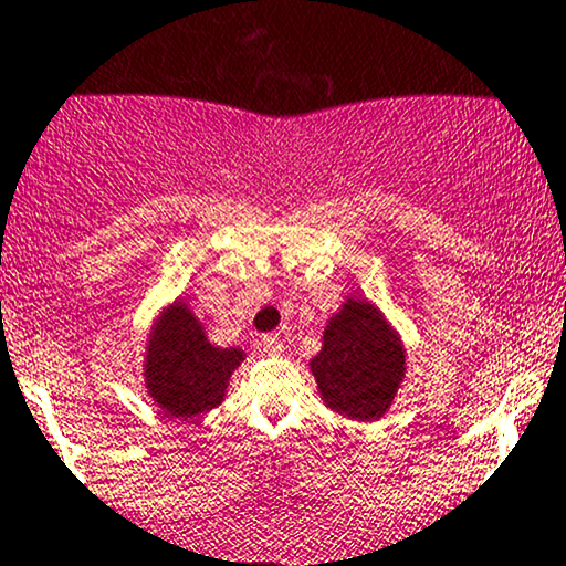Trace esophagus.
<instances>
[{
    "label": "esophagus",
    "instance_id": "esophagus-1",
    "mask_svg": "<svg viewBox=\"0 0 566 566\" xmlns=\"http://www.w3.org/2000/svg\"><path fill=\"white\" fill-rule=\"evenodd\" d=\"M261 345L269 355H279V353H282V336H279V334H263Z\"/></svg>",
    "mask_w": 566,
    "mask_h": 566
}]
</instances>
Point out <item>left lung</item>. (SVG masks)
I'll use <instances>...</instances> for the list:
<instances>
[{
    "label": "left lung",
    "instance_id": "1",
    "mask_svg": "<svg viewBox=\"0 0 566 566\" xmlns=\"http://www.w3.org/2000/svg\"><path fill=\"white\" fill-rule=\"evenodd\" d=\"M311 370L326 407L349 420H378L405 378L402 339L374 303L347 297L328 318Z\"/></svg>",
    "mask_w": 566,
    "mask_h": 566
}]
</instances>
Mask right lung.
I'll list each match as a JSON object with an SVG mask.
<instances>
[{
  "instance_id": "right-lung-1",
  "label": "right lung",
  "mask_w": 566,
  "mask_h": 566,
  "mask_svg": "<svg viewBox=\"0 0 566 566\" xmlns=\"http://www.w3.org/2000/svg\"><path fill=\"white\" fill-rule=\"evenodd\" d=\"M242 360L240 347H213L196 313L177 300L148 336L143 366L148 397L171 418H196L221 405Z\"/></svg>"
}]
</instances>
